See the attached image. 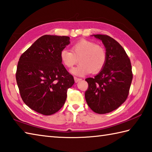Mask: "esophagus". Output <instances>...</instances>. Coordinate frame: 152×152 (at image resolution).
Instances as JSON below:
<instances>
[{
  "instance_id": "34e87169",
  "label": "esophagus",
  "mask_w": 152,
  "mask_h": 152,
  "mask_svg": "<svg viewBox=\"0 0 152 152\" xmlns=\"http://www.w3.org/2000/svg\"><path fill=\"white\" fill-rule=\"evenodd\" d=\"M80 80H82V78H77V77H74V81L75 82H78Z\"/></svg>"
}]
</instances>
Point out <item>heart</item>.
I'll return each instance as SVG.
<instances>
[{
	"label": "heart",
	"instance_id": "b5f03b06",
	"mask_svg": "<svg viewBox=\"0 0 152 152\" xmlns=\"http://www.w3.org/2000/svg\"><path fill=\"white\" fill-rule=\"evenodd\" d=\"M60 58L67 68L72 67L79 60L80 64L72 68L71 72L77 76H84L91 72H99L105 64L107 53L105 49L101 45L81 39L73 45L71 50H61Z\"/></svg>",
	"mask_w": 152,
	"mask_h": 152
}]
</instances>
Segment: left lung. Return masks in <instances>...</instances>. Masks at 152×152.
<instances>
[{
    "mask_svg": "<svg viewBox=\"0 0 152 152\" xmlns=\"http://www.w3.org/2000/svg\"><path fill=\"white\" fill-rule=\"evenodd\" d=\"M94 37L105 47L107 61L102 71L94 78H88L85 98L88 106L98 114L117 109L126 100L133 74L129 56L121 45L107 35Z\"/></svg>",
    "mask_w": 152,
    "mask_h": 152,
    "instance_id": "left-lung-1",
    "label": "left lung"
}]
</instances>
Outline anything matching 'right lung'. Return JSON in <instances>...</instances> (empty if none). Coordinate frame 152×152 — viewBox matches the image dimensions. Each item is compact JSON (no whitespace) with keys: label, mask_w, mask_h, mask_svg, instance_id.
<instances>
[{"label":"right lung","mask_w":152,"mask_h":152,"mask_svg":"<svg viewBox=\"0 0 152 152\" xmlns=\"http://www.w3.org/2000/svg\"><path fill=\"white\" fill-rule=\"evenodd\" d=\"M68 36L45 35L20 56L16 78L20 96L29 108L43 115L64 105L74 77L62 64L60 53L70 43Z\"/></svg>","instance_id":"1"}]
</instances>
